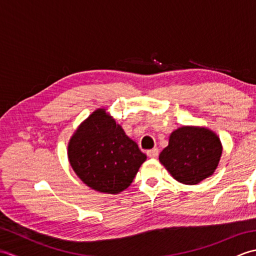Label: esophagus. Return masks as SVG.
Instances as JSON below:
<instances>
[{"label":"esophagus","mask_w":256,"mask_h":256,"mask_svg":"<svg viewBox=\"0 0 256 256\" xmlns=\"http://www.w3.org/2000/svg\"><path fill=\"white\" fill-rule=\"evenodd\" d=\"M148 157H150V158H156L157 156H158V150L157 148H153V150H148Z\"/></svg>","instance_id":"obj_1"}]
</instances>
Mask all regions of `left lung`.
<instances>
[{
	"mask_svg": "<svg viewBox=\"0 0 256 256\" xmlns=\"http://www.w3.org/2000/svg\"><path fill=\"white\" fill-rule=\"evenodd\" d=\"M221 154L216 134L206 128L182 126L170 134L160 162L177 182L196 184L214 172Z\"/></svg>",
	"mask_w": 256,
	"mask_h": 256,
	"instance_id": "1",
	"label": "left lung"
}]
</instances>
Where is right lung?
Instances as JSON below:
<instances>
[{"instance_id":"right-lung-1","label":"right lung","mask_w":256,"mask_h":256,"mask_svg":"<svg viewBox=\"0 0 256 256\" xmlns=\"http://www.w3.org/2000/svg\"><path fill=\"white\" fill-rule=\"evenodd\" d=\"M68 158L86 186L116 194L132 184L146 155L106 108H98L70 138Z\"/></svg>"}]
</instances>
